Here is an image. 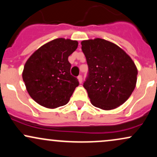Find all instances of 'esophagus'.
Listing matches in <instances>:
<instances>
[{
    "mask_svg": "<svg viewBox=\"0 0 157 157\" xmlns=\"http://www.w3.org/2000/svg\"><path fill=\"white\" fill-rule=\"evenodd\" d=\"M77 79H78L79 82H80V83H82V77L81 76V75H79V76L77 77Z\"/></svg>",
    "mask_w": 157,
    "mask_h": 157,
    "instance_id": "obj_1",
    "label": "esophagus"
}]
</instances>
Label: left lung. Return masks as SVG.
I'll list each match as a JSON object with an SVG mask.
<instances>
[{
  "label": "left lung",
  "mask_w": 157,
  "mask_h": 157,
  "mask_svg": "<svg viewBox=\"0 0 157 157\" xmlns=\"http://www.w3.org/2000/svg\"><path fill=\"white\" fill-rule=\"evenodd\" d=\"M89 75L83 83L91 104L103 110L122 105L136 87L137 68L117 45L101 38L81 42Z\"/></svg>",
  "instance_id": "8db88e82"
}]
</instances>
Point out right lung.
I'll use <instances>...</instances> for the list:
<instances>
[{
  "mask_svg": "<svg viewBox=\"0 0 157 157\" xmlns=\"http://www.w3.org/2000/svg\"><path fill=\"white\" fill-rule=\"evenodd\" d=\"M77 46V40L55 39L36 50L27 60L23 80L29 94L39 105L56 109L69 101L79 82L70 73L68 58Z\"/></svg>",
  "mask_w": 157,
  "mask_h": 157,
  "instance_id": "obj_1",
  "label": "right lung"
}]
</instances>
